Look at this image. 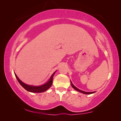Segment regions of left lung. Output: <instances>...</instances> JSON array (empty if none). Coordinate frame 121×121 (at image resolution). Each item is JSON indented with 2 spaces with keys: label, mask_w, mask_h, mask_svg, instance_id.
<instances>
[{
  "label": "left lung",
  "mask_w": 121,
  "mask_h": 121,
  "mask_svg": "<svg viewBox=\"0 0 121 121\" xmlns=\"http://www.w3.org/2000/svg\"><path fill=\"white\" fill-rule=\"evenodd\" d=\"M71 85H72V87L73 88H74V89H75L76 90L79 91V92H81V93H84V94H92V93H93L95 92V91H94V92H85V91H82V90H80V89H78L74 85H73V84L72 83V82L71 81Z\"/></svg>",
  "instance_id": "obj_1"
}]
</instances>
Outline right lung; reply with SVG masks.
I'll use <instances>...</instances> for the list:
<instances>
[{
    "mask_svg": "<svg viewBox=\"0 0 121 121\" xmlns=\"http://www.w3.org/2000/svg\"><path fill=\"white\" fill-rule=\"evenodd\" d=\"M56 72H54L53 74L51 76L49 80L46 83H45L44 85H42L41 86H32V85H28L27 84H26L23 82H22L21 80L17 77V75L14 73L15 74L16 77L17 78L18 82L21 84V85L22 86L24 89H25L26 90L29 91V92H34V93H40V92H44L46 90H47L48 88L52 86V81H53V77L54 75Z\"/></svg>",
    "mask_w": 121,
    "mask_h": 121,
    "instance_id": "right-lung-1",
    "label": "right lung"
}]
</instances>
